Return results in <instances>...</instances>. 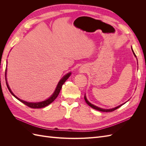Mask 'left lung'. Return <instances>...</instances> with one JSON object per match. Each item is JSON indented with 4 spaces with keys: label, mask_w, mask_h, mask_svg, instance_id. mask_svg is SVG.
<instances>
[{
    "label": "left lung",
    "mask_w": 146,
    "mask_h": 146,
    "mask_svg": "<svg viewBox=\"0 0 146 146\" xmlns=\"http://www.w3.org/2000/svg\"><path fill=\"white\" fill-rule=\"evenodd\" d=\"M131 50H132V52H133V53L134 55L136 57V56L135 54L134 53V52H133V49H132V48H131ZM85 102H86V104H87L88 105H89V106H90L91 107H92V108H94V109H95V110H98V111H103V112H111V111H114V110H116V109L119 108V107H121L122 105H123V104H125V103H124V104H122V105H121L118 106V107H115V108H111V109H103V108H99V107H96V106H95V105H92V104H91L90 102H88V100L86 99V96H85Z\"/></svg>",
    "instance_id": "left-lung-1"
}]
</instances>
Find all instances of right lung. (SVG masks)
Returning <instances> with one entry per match:
<instances>
[{"label":"right lung","instance_id":"right-lung-1","mask_svg":"<svg viewBox=\"0 0 146 146\" xmlns=\"http://www.w3.org/2000/svg\"><path fill=\"white\" fill-rule=\"evenodd\" d=\"M70 74H71V73H70H70H68V74H66V76H64L62 78H61V80H60V81L59 82V83H58V85H57V86H56V90H55V92H54V94H53L52 95V96L50 97V98H48V99H47V100H45V101L41 102H36V103L27 102H25V101H24V100H21V99H19L18 98H17V97H16L14 94L13 93L12 91H11V90H10V88L9 86H8V83H7V82H6V83H7V88H8V90L10 91V92H11V94L13 96L15 97V98H16L17 100H19L20 102H23V103L25 105L28 106L29 107H30V108H44V107H46V106H47V105H48L49 104H50L52 102H54V101L55 100V99L57 98V96H58V94H59V93H60V90H61V88H62L63 85L64 83V82L66 81V80H67V79L69 78V77L70 76ZM5 77H6V72H5ZM5 80H6V81H7L6 78H5Z\"/></svg>","mask_w":146,"mask_h":146}]
</instances>
